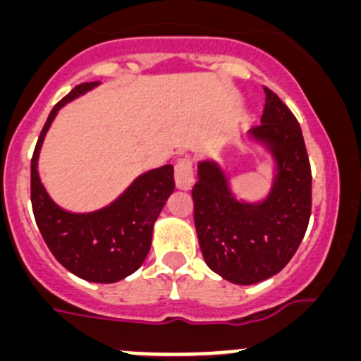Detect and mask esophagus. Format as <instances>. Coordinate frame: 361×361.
I'll list each match as a JSON object with an SVG mask.
<instances>
[{
	"mask_svg": "<svg viewBox=\"0 0 361 361\" xmlns=\"http://www.w3.org/2000/svg\"><path fill=\"white\" fill-rule=\"evenodd\" d=\"M195 180V173H193V161L190 157H184L175 164V184L180 190H190Z\"/></svg>",
	"mask_w": 361,
	"mask_h": 361,
	"instance_id": "esophagus-1",
	"label": "esophagus"
}]
</instances>
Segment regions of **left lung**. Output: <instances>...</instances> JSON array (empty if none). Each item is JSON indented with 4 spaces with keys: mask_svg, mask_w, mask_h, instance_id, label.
Segmentation results:
<instances>
[{
    "mask_svg": "<svg viewBox=\"0 0 361 361\" xmlns=\"http://www.w3.org/2000/svg\"><path fill=\"white\" fill-rule=\"evenodd\" d=\"M260 124L251 130L276 161L273 188L262 202H238L220 166L199 162L191 190L200 251L216 275L250 286L286 267L304 238L311 216V164L298 121L282 99L264 86Z\"/></svg>",
    "mask_w": 361,
    "mask_h": 361,
    "instance_id": "left-lung-1",
    "label": "left lung"
}]
</instances>
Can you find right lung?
Listing matches in <instances>:
<instances>
[{
    "label": "right lung",
    "mask_w": 361,
    "mask_h": 361,
    "mask_svg": "<svg viewBox=\"0 0 361 361\" xmlns=\"http://www.w3.org/2000/svg\"><path fill=\"white\" fill-rule=\"evenodd\" d=\"M97 82L78 85L50 111L30 162V200L36 224L57 262L79 279L111 283L126 279L145 262L153 224L175 190L173 166L166 164L137 177L117 200L94 213H70L49 197L37 175L43 139L59 108L92 90Z\"/></svg>",
    "instance_id": "right-lung-1"
}]
</instances>
